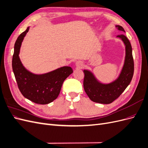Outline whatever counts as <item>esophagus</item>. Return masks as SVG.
Returning a JSON list of instances; mask_svg holds the SVG:
<instances>
[{
	"instance_id": "1",
	"label": "esophagus",
	"mask_w": 148,
	"mask_h": 148,
	"mask_svg": "<svg viewBox=\"0 0 148 148\" xmlns=\"http://www.w3.org/2000/svg\"><path fill=\"white\" fill-rule=\"evenodd\" d=\"M76 66L79 69H82V67L84 66V64L82 61H77L76 62Z\"/></svg>"
}]
</instances>
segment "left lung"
<instances>
[{
  "instance_id": "1",
  "label": "left lung",
  "mask_w": 148,
  "mask_h": 148,
  "mask_svg": "<svg viewBox=\"0 0 148 148\" xmlns=\"http://www.w3.org/2000/svg\"><path fill=\"white\" fill-rule=\"evenodd\" d=\"M120 31L125 32L122 26L117 25ZM122 39L125 45L126 56L124 65L119 77L110 84H102L97 81L92 73L84 70L83 86L85 92L92 101L108 104L114 101L122 95L130 83L134 73V61L132 55V48L130 42L123 34L117 36Z\"/></svg>"
}]
</instances>
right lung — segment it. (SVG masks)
<instances>
[{"mask_svg": "<svg viewBox=\"0 0 148 148\" xmlns=\"http://www.w3.org/2000/svg\"><path fill=\"white\" fill-rule=\"evenodd\" d=\"M29 27L22 33L15 43L12 69L21 93L26 99L38 104H47L59 95L64 80L73 73L70 66H63L43 75L29 72L21 64L19 57L21 42Z\"/></svg>", "mask_w": 148, "mask_h": 148, "instance_id": "right-lung-1", "label": "right lung"}]
</instances>
